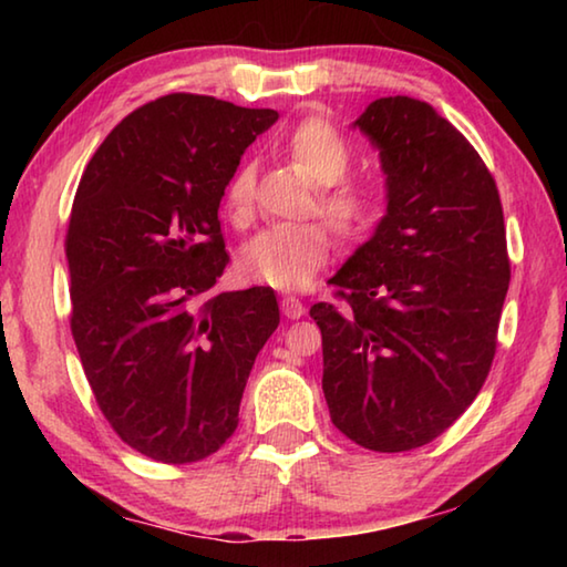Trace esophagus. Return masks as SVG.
<instances>
[{"mask_svg":"<svg viewBox=\"0 0 567 567\" xmlns=\"http://www.w3.org/2000/svg\"><path fill=\"white\" fill-rule=\"evenodd\" d=\"M280 310H282V315H285L287 320H300L302 315H305V305H302L300 297L287 295V297H282V300H280Z\"/></svg>","mask_w":567,"mask_h":567,"instance_id":"34e87169","label":"esophagus"}]
</instances>
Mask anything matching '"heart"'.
I'll list each match as a JSON object with an SVG mask.
<instances>
[{
    "label": "heart",
    "instance_id": "obj_1",
    "mask_svg": "<svg viewBox=\"0 0 567 567\" xmlns=\"http://www.w3.org/2000/svg\"><path fill=\"white\" fill-rule=\"evenodd\" d=\"M282 152L297 172L318 189L315 209L348 243L370 237L382 219V195L364 182H348L354 150L342 134L322 120H307L287 134ZM255 197V172L249 165L235 169L225 189V205L233 219H245ZM328 227L320 223L275 225L249 237L239 249L237 267L243 277L275 290H302L330 257Z\"/></svg>",
    "mask_w": 567,
    "mask_h": 567
}]
</instances>
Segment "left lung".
Listing matches in <instances>:
<instances>
[{"instance_id":"8db88e82","label":"left lung","mask_w":567,"mask_h":567,"mask_svg":"<svg viewBox=\"0 0 567 567\" xmlns=\"http://www.w3.org/2000/svg\"><path fill=\"white\" fill-rule=\"evenodd\" d=\"M380 150L385 215L312 305L322 392L340 433L378 453L443 435L477 398L511 285L495 179L453 124L412 97L352 122Z\"/></svg>"}]
</instances>
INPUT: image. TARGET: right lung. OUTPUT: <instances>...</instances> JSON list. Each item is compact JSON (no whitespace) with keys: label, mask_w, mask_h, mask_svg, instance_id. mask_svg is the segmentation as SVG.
Returning <instances> with one entry per match:
<instances>
[{"label":"right lung","mask_w":567,"mask_h":567,"mask_svg":"<svg viewBox=\"0 0 567 567\" xmlns=\"http://www.w3.org/2000/svg\"><path fill=\"white\" fill-rule=\"evenodd\" d=\"M277 117L167 94L107 134L76 187L72 338L114 433L157 463H197L227 443L257 352L280 324L272 287L213 295L229 262L225 187Z\"/></svg>","instance_id":"right-lung-1"}]
</instances>
